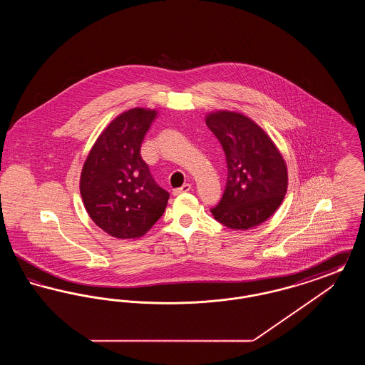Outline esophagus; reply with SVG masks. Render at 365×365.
Instances as JSON below:
<instances>
[{"label":"esophagus","mask_w":365,"mask_h":365,"mask_svg":"<svg viewBox=\"0 0 365 365\" xmlns=\"http://www.w3.org/2000/svg\"><path fill=\"white\" fill-rule=\"evenodd\" d=\"M192 187H191L190 183H186V185H183L180 189H175L174 195H178V194H182V192H189Z\"/></svg>","instance_id":"34e87169"}]
</instances>
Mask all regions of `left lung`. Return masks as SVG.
<instances>
[{"label":"left lung","instance_id":"1","mask_svg":"<svg viewBox=\"0 0 365 365\" xmlns=\"http://www.w3.org/2000/svg\"><path fill=\"white\" fill-rule=\"evenodd\" d=\"M205 123L227 161V185L213 217L231 230H250L268 220L287 191V167L277 145L257 123L231 110L208 113Z\"/></svg>","mask_w":365,"mask_h":365}]
</instances>
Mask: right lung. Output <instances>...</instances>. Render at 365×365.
<instances>
[{"label": "right lung", "mask_w": 365, "mask_h": 365, "mask_svg": "<svg viewBox=\"0 0 365 365\" xmlns=\"http://www.w3.org/2000/svg\"><path fill=\"white\" fill-rule=\"evenodd\" d=\"M156 109L133 108L105 127L81 174V195L91 220L110 237L145 235L164 213L170 194L140 157Z\"/></svg>", "instance_id": "right-lung-1"}]
</instances>
